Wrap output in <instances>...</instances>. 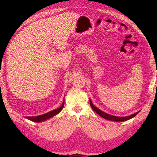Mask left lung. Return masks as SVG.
<instances>
[{"label":"left lung","instance_id":"8db88e82","mask_svg":"<svg viewBox=\"0 0 157 157\" xmlns=\"http://www.w3.org/2000/svg\"><path fill=\"white\" fill-rule=\"evenodd\" d=\"M90 104L91 105V107L92 108V109L94 110V111L95 112H96L98 114L99 116H100L101 117L104 118V119L105 120H109V121H128L130 119H131V118L134 117L135 116L137 115V114L140 112V111H138L137 112L135 113H133L131 114V115L130 116H125V117H119V116H112V115H110V114H108L107 113H105L103 111H101V109H100L99 108H98L97 107H96L95 105L92 104V101H91V99L90 98Z\"/></svg>","mask_w":157,"mask_h":157}]
</instances>
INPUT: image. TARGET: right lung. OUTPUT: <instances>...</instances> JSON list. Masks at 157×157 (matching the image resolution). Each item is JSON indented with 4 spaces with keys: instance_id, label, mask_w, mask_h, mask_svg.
Segmentation results:
<instances>
[{
    "instance_id": "add662e5",
    "label": "right lung",
    "mask_w": 157,
    "mask_h": 157,
    "mask_svg": "<svg viewBox=\"0 0 157 157\" xmlns=\"http://www.w3.org/2000/svg\"><path fill=\"white\" fill-rule=\"evenodd\" d=\"M64 104H65V100H63L61 105L59 108H58L56 109H53V110H52V111L46 113L42 114V115L37 116L26 117V119L30 120V121H32L33 122H43L45 120L49 119V118H51V117L56 116L57 114H58L59 112H60L63 109V107H64Z\"/></svg>"
}]
</instances>
